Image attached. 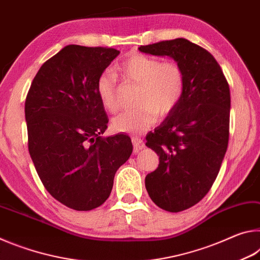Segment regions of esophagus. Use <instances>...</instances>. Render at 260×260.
Here are the masks:
<instances>
[{"label":"esophagus","mask_w":260,"mask_h":260,"mask_svg":"<svg viewBox=\"0 0 260 260\" xmlns=\"http://www.w3.org/2000/svg\"><path fill=\"white\" fill-rule=\"evenodd\" d=\"M132 142H133V147H134L135 152L142 150V149L146 147V144H144L143 141L139 138H132Z\"/></svg>","instance_id":"34e87169"}]
</instances>
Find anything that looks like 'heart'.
Returning a JSON list of instances; mask_svg holds the SVG:
<instances>
[{
  "label": "heart",
  "instance_id": "obj_1",
  "mask_svg": "<svg viewBox=\"0 0 260 260\" xmlns=\"http://www.w3.org/2000/svg\"><path fill=\"white\" fill-rule=\"evenodd\" d=\"M117 72L127 81L140 85L139 108L113 118L112 127L121 133L139 134L155 124L158 114L165 117L178 107L184 91V73L177 61H161L156 57L138 54L117 67ZM99 99L105 110L116 112L117 77L111 71L100 74L96 82Z\"/></svg>",
  "mask_w": 260,
  "mask_h": 260
}]
</instances>
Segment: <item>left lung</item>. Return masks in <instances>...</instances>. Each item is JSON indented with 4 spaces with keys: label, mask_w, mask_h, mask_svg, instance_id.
Returning <instances> with one entry per match:
<instances>
[{
    "label": "left lung",
    "mask_w": 260,
    "mask_h": 260,
    "mask_svg": "<svg viewBox=\"0 0 260 260\" xmlns=\"http://www.w3.org/2000/svg\"><path fill=\"white\" fill-rule=\"evenodd\" d=\"M139 50L170 57L184 73L181 101L146 143L159 156V165L146 177L149 196L160 209L180 212L199 203L219 173L230 138V86L214 57L186 39Z\"/></svg>",
    "instance_id": "obj_1"
}]
</instances>
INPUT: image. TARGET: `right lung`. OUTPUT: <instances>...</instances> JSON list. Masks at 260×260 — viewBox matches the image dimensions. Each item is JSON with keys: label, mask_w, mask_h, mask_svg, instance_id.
<instances>
[{"label": "right lung", "mask_w": 260, "mask_h": 260, "mask_svg": "<svg viewBox=\"0 0 260 260\" xmlns=\"http://www.w3.org/2000/svg\"><path fill=\"white\" fill-rule=\"evenodd\" d=\"M119 54L112 48L64 47L39 70L25 101L35 170L55 200L77 211L108 200L114 174L133 151L129 136H101L109 119L96 82Z\"/></svg>", "instance_id": "1"}]
</instances>
